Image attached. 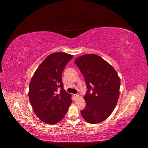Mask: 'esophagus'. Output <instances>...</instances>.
I'll return each mask as SVG.
<instances>
[{
  "label": "esophagus",
  "instance_id": "esophagus-1",
  "mask_svg": "<svg viewBox=\"0 0 148 148\" xmlns=\"http://www.w3.org/2000/svg\"><path fill=\"white\" fill-rule=\"evenodd\" d=\"M74 96V97H75V98H79V97H80L79 94H75Z\"/></svg>",
  "mask_w": 148,
  "mask_h": 148
}]
</instances>
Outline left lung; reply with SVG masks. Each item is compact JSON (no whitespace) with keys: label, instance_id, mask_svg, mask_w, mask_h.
<instances>
[{"label":"left lung","instance_id":"obj_1","mask_svg":"<svg viewBox=\"0 0 148 148\" xmlns=\"http://www.w3.org/2000/svg\"><path fill=\"white\" fill-rule=\"evenodd\" d=\"M74 63L83 74L88 89L84 97L86 107L81 111L82 116L89 123L102 122L109 117L118 103L119 77L109 63L95 54H84Z\"/></svg>","mask_w":148,"mask_h":148}]
</instances>
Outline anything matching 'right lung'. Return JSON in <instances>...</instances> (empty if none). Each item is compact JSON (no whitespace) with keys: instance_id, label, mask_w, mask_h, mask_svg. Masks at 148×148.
Returning a JSON list of instances; mask_svg holds the SVG:
<instances>
[{"instance_id":"1","label":"right lung","mask_w":148,"mask_h":148,"mask_svg":"<svg viewBox=\"0 0 148 148\" xmlns=\"http://www.w3.org/2000/svg\"><path fill=\"white\" fill-rule=\"evenodd\" d=\"M73 55L50 54L38 66L29 84V98L36 115L45 123L54 125L63 119L72 103L71 95L63 89L62 74ZM61 88L60 92L57 89Z\"/></svg>"}]
</instances>
